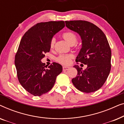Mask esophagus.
<instances>
[{
	"mask_svg": "<svg viewBox=\"0 0 124 124\" xmlns=\"http://www.w3.org/2000/svg\"><path fill=\"white\" fill-rule=\"evenodd\" d=\"M69 68H70V67H68V66H63V67H62V69H63L64 71L68 70Z\"/></svg>",
	"mask_w": 124,
	"mask_h": 124,
	"instance_id": "esophagus-1",
	"label": "esophagus"
}]
</instances>
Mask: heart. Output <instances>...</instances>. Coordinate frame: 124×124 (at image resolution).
I'll return each instance as SVG.
<instances>
[{
  "instance_id": "obj_1",
  "label": "heart",
  "mask_w": 124,
  "mask_h": 124,
  "mask_svg": "<svg viewBox=\"0 0 124 124\" xmlns=\"http://www.w3.org/2000/svg\"><path fill=\"white\" fill-rule=\"evenodd\" d=\"M62 37L69 44V45H70L71 46L74 45V44L76 43L77 40V35L72 31L65 32V33H64L62 34ZM54 39L53 38L51 40V47H52L54 46ZM72 57V56L71 55L62 54V55H60L58 57H57V61L59 62V63L67 65V64H69L70 63Z\"/></svg>"
}]
</instances>
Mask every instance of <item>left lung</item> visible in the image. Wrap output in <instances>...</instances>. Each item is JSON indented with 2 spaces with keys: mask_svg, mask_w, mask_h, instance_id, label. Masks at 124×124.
I'll use <instances>...</instances> for the list:
<instances>
[{
  "mask_svg": "<svg viewBox=\"0 0 124 124\" xmlns=\"http://www.w3.org/2000/svg\"><path fill=\"white\" fill-rule=\"evenodd\" d=\"M65 24L82 39L76 62L87 65L85 70L77 65L74 66L77 75L72 79L73 84L82 92L97 91L106 82L111 68V50L106 35L95 25L86 21H66Z\"/></svg>",
  "mask_w": 124,
  "mask_h": 124,
  "instance_id": "obj_1",
  "label": "left lung"
}]
</instances>
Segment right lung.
Wrapping results in <instances>:
<instances>
[{"mask_svg": "<svg viewBox=\"0 0 124 124\" xmlns=\"http://www.w3.org/2000/svg\"><path fill=\"white\" fill-rule=\"evenodd\" d=\"M64 26L63 21L38 23L25 33L20 41L15 59L17 75L21 86L33 95L48 92L62 72L60 64L53 62L46 69L41 60L50 51L52 37Z\"/></svg>", "mask_w": 124, "mask_h": 124, "instance_id": "right-lung-1", "label": "right lung"}]
</instances>
